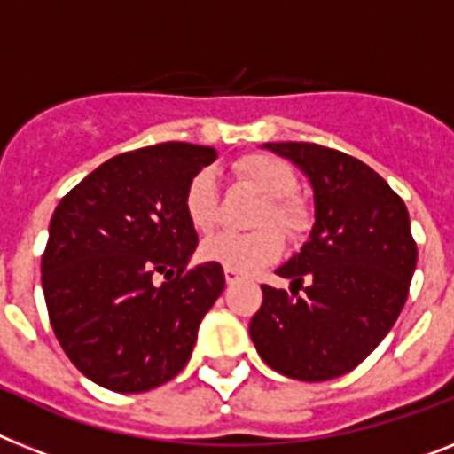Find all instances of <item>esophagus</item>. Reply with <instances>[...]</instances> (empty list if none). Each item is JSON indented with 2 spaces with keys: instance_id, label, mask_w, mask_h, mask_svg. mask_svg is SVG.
I'll use <instances>...</instances> for the list:
<instances>
[{
  "instance_id": "34e87169",
  "label": "esophagus",
  "mask_w": 454,
  "mask_h": 454,
  "mask_svg": "<svg viewBox=\"0 0 454 454\" xmlns=\"http://www.w3.org/2000/svg\"><path fill=\"white\" fill-rule=\"evenodd\" d=\"M224 280H227V286H234V283L243 280V276L241 273L231 271V269H224Z\"/></svg>"
}]
</instances>
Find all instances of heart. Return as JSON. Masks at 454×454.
Here are the masks:
<instances>
[{"label":"heart","instance_id":"b5f03b06","mask_svg":"<svg viewBox=\"0 0 454 454\" xmlns=\"http://www.w3.org/2000/svg\"><path fill=\"white\" fill-rule=\"evenodd\" d=\"M231 171L239 181L248 183L264 197V204L254 220V224L262 230L250 234L223 231L204 241L200 253L206 262L220 264L236 273H253L278 260L283 253V236L278 231H286L290 239H297L309 230L310 213L294 194L299 178L286 160L267 153H254L236 160ZM218 204L220 190L215 176L206 168L194 174L183 194V208L194 230H213L218 220ZM269 223H276L279 229L269 228Z\"/></svg>","mask_w":454,"mask_h":454}]
</instances>
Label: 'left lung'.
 Masks as SVG:
<instances>
[{"label":"left lung","instance_id":"8db88e82","mask_svg":"<svg viewBox=\"0 0 454 454\" xmlns=\"http://www.w3.org/2000/svg\"><path fill=\"white\" fill-rule=\"evenodd\" d=\"M264 148L309 176L316 224L301 253L276 271L292 280L290 292L262 286L250 339L273 371L320 383L353 371L387 336L418 246L402 197L357 157L303 141Z\"/></svg>","mask_w":454,"mask_h":454}]
</instances>
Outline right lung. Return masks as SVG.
<instances>
[{
	"label": "right lung",
	"mask_w": 454,
	"mask_h": 454,
	"mask_svg": "<svg viewBox=\"0 0 454 454\" xmlns=\"http://www.w3.org/2000/svg\"><path fill=\"white\" fill-rule=\"evenodd\" d=\"M215 148L168 141L122 153L62 197L41 257L59 346L101 387L137 395L190 362L197 329L224 290L220 264L190 269L197 231L183 208Z\"/></svg>",
	"instance_id": "1"
}]
</instances>
